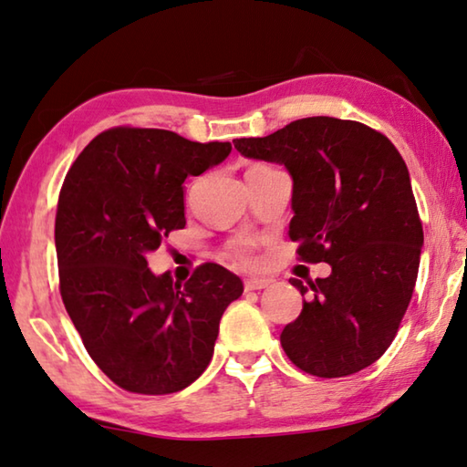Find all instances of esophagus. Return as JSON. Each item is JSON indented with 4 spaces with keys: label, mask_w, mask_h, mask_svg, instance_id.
Instances as JSON below:
<instances>
[{
    "label": "esophagus",
    "mask_w": 467,
    "mask_h": 467,
    "mask_svg": "<svg viewBox=\"0 0 467 467\" xmlns=\"http://www.w3.org/2000/svg\"><path fill=\"white\" fill-rule=\"evenodd\" d=\"M271 279L267 277H251L244 282V290L251 292V290H263V287H269Z\"/></svg>",
    "instance_id": "34e87169"
}]
</instances>
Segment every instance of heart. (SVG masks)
<instances>
[{
  "label": "heart",
  "mask_w": 467,
  "mask_h": 467,
  "mask_svg": "<svg viewBox=\"0 0 467 467\" xmlns=\"http://www.w3.org/2000/svg\"><path fill=\"white\" fill-rule=\"evenodd\" d=\"M234 253H236V255H239L241 259H244V261L249 259V247H247V244H244V243H236V244H234Z\"/></svg>",
  "instance_id": "b5f03b06"
}]
</instances>
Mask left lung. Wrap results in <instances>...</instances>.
<instances>
[{
	"instance_id": "1",
	"label": "left lung",
	"mask_w": 467,
	"mask_h": 467,
	"mask_svg": "<svg viewBox=\"0 0 467 467\" xmlns=\"http://www.w3.org/2000/svg\"><path fill=\"white\" fill-rule=\"evenodd\" d=\"M243 157L292 177L290 239L328 277L304 285L300 317L284 328L294 366L343 378L371 366L394 341L419 274L422 224L404 159L369 126L312 116L263 139H236Z\"/></svg>"
}]
</instances>
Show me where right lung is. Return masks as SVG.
Here are the masks:
<instances>
[{
  "instance_id": "1",
  "label": "right lung",
  "mask_w": 467,
  "mask_h": 467,
  "mask_svg": "<svg viewBox=\"0 0 467 467\" xmlns=\"http://www.w3.org/2000/svg\"><path fill=\"white\" fill-rule=\"evenodd\" d=\"M231 150V142L202 145L171 130L112 129L65 177L55 220L65 308L91 359L129 392L171 394L196 381L220 318L243 294L241 277L216 263L185 284L147 263L185 226L183 182Z\"/></svg>"
}]
</instances>
